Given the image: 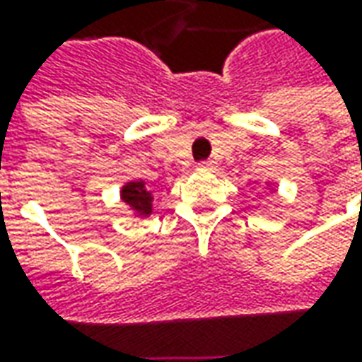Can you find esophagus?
<instances>
[{
  "label": "esophagus",
  "mask_w": 362,
  "mask_h": 362,
  "mask_svg": "<svg viewBox=\"0 0 362 362\" xmlns=\"http://www.w3.org/2000/svg\"><path fill=\"white\" fill-rule=\"evenodd\" d=\"M216 169V163L214 160H202L197 163V171H214Z\"/></svg>",
  "instance_id": "1"
}]
</instances>
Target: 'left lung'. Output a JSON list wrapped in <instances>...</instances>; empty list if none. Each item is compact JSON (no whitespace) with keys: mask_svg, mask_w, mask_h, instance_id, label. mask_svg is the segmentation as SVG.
Masks as SVG:
<instances>
[{"mask_svg":"<svg viewBox=\"0 0 362 362\" xmlns=\"http://www.w3.org/2000/svg\"><path fill=\"white\" fill-rule=\"evenodd\" d=\"M268 187H272V183H268ZM272 191H274V187H272Z\"/></svg>","mask_w":362,"mask_h":362,"instance_id":"8db88e82","label":"left lung"}]
</instances>
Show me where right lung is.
<instances>
[{
	"label": "right lung",
	"mask_w": 362,
	"mask_h": 362,
	"mask_svg": "<svg viewBox=\"0 0 362 362\" xmlns=\"http://www.w3.org/2000/svg\"><path fill=\"white\" fill-rule=\"evenodd\" d=\"M120 199L124 205H129L132 214L136 217H148L153 214V193L148 191L143 179L129 181L120 189Z\"/></svg>",
	"instance_id": "right-lung-1"
}]
</instances>
